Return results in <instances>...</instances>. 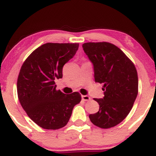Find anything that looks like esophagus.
Listing matches in <instances>:
<instances>
[{
	"label": "esophagus",
	"instance_id": "esophagus-1",
	"mask_svg": "<svg viewBox=\"0 0 156 156\" xmlns=\"http://www.w3.org/2000/svg\"><path fill=\"white\" fill-rule=\"evenodd\" d=\"M81 98H82V100H83V101H89L91 100L90 97H89L87 95H82Z\"/></svg>",
	"mask_w": 156,
	"mask_h": 156
}]
</instances>
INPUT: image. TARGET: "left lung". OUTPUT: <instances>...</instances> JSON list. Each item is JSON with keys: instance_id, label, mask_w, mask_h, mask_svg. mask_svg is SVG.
<instances>
[{"instance_id": "1", "label": "left lung", "mask_w": 156, "mask_h": 156, "mask_svg": "<svg viewBox=\"0 0 156 156\" xmlns=\"http://www.w3.org/2000/svg\"><path fill=\"white\" fill-rule=\"evenodd\" d=\"M94 67V80L103 83V98H94L99 111L89 114L92 122L101 128L119 124L129 114L138 94V75L133 62L109 42H87L82 45Z\"/></svg>"}]
</instances>
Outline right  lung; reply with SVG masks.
Returning a JSON list of instances; mask_svg holds the SVG:
<instances>
[{"instance_id":"add662e5","label":"right lung","mask_w":156,"mask_h":156,"mask_svg":"<svg viewBox=\"0 0 156 156\" xmlns=\"http://www.w3.org/2000/svg\"><path fill=\"white\" fill-rule=\"evenodd\" d=\"M78 43H46L34 51L21 67L17 89L18 99L28 116L39 127L56 130L67 124L73 109L81 101L75 92L56 90L64 65L74 56Z\"/></svg>"}]
</instances>
